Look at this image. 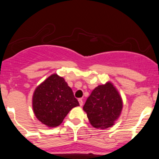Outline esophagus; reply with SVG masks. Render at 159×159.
Masks as SVG:
<instances>
[{"mask_svg": "<svg viewBox=\"0 0 159 159\" xmlns=\"http://www.w3.org/2000/svg\"><path fill=\"white\" fill-rule=\"evenodd\" d=\"M78 102H79V104H80V105H81V106H82V105H83V100H82V98H78Z\"/></svg>", "mask_w": 159, "mask_h": 159, "instance_id": "1", "label": "esophagus"}]
</instances>
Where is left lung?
I'll return each instance as SVG.
<instances>
[{
	"label": "left lung",
	"mask_w": 159,
	"mask_h": 159,
	"mask_svg": "<svg viewBox=\"0 0 159 159\" xmlns=\"http://www.w3.org/2000/svg\"><path fill=\"white\" fill-rule=\"evenodd\" d=\"M123 108L121 96L110 82L92 91L84 105L91 125L96 129H107L114 125Z\"/></svg>",
	"instance_id": "obj_1"
}]
</instances>
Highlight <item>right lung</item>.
Wrapping results in <instances>:
<instances>
[{"instance_id":"1","label":"right lung","mask_w":159,"mask_h":159,"mask_svg":"<svg viewBox=\"0 0 159 159\" xmlns=\"http://www.w3.org/2000/svg\"><path fill=\"white\" fill-rule=\"evenodd\" d=\"M79 106L72 89L63 78L52 75L36 87L33 109L38 120L48 127L61 125L72 108Z\"/></svg>"}]
</instances>
